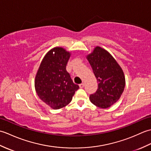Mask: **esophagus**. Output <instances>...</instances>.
Listing matches in <instances>:
<instances>
[{
	"label": "esophagus",
	"instance_id": "34e87169",
	"mask_svg": "<svg viewBox=\"0 0 151 151\" xmlns=\"http://www.w3.org/2000/svg\"><path fill=\"white\" fill-rule=\"evenodd\" d=\"M79 87L81 88H84V83H82V84H80V85H79Z\"/></svg>",
	"mask_w": 151,
	"mask_h": 151
}]
</instances>
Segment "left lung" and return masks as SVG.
<instances>
[{
    "mask_svg": "<svg viewBox=\"0 0 151 151\" xmlns=\"http://www.w3.org/2000/svg\"><path fill=\"white\" fill-rule=\"evenodd\" d=\"M87 59L98 82V89L89 95L94 105L107 108L115 103L123 93L125 78L123 70L108 51L97 47Z\"/></svg>",
    "mask_w": 151,
    "mask_h": 151,
    "instance_id": "1",
    "label": "left lung"
}]
</instances>
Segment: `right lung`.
Returning a JSON list of instances; mask_svg holds the SVG:
<instances>
[{"label":"right lung","mask_w":151,"mask_h":151,"mask_svg":"<svg viewBox=\"0 0 151 151\" xmlns=\"http://www.w3.org/2000/svg\"><path fill=\"white\" fill-rule=\"evenodd\" d=\"M69 57L70 53L62 47L51 49L41 62L35 79L37 95L56 110L69 104L79 88L66 70Z\"/></svg>","instance_id":"right-lung-1"}]
</instances>
